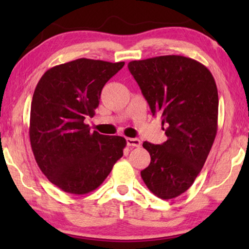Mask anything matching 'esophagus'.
I'll return each instance as SVG.
<instances>
[{"mask_svg": "<svg viewBox=\"0 0 249 249\" xmlns=\"http://www.w3.org/2000/svg\"><path fill=\"white\" fill-rule=\"evenodd\" d=\"M127 145L130 147H141L142 142L138 138H127Z\"/></svg>", "mask_w": 249, "mask_h": 249, "instance_id": "34e87169", "label": "esophagus"}]
</instances>
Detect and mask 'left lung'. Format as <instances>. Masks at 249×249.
Wrapping results in <instances>:
<instances>
[{"instance_id":"left-lung-1","label":"left lung","mask_w":249,"mask_h":249,"mask_svg":"<svg viewBox=\"0 0 249 249\" xmlns=\"http://www.w3.org/2000/svg\"><path fill=\"white\" fill-rule=\"evenodd\" d=\"M128 68L168 137L161 145L142 142L151 163L141 176L155 196L176 198L195 181L215 139V80L204 64L182 55L131 61Z\"/></svg>"}]
</instances>
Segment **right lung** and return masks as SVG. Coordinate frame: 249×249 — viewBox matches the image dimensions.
Wrapping results in <instances>:
<instances>
[{
	"label": "right lung",
	"mask_w": 249,
	"mask_h": 249,
	"mask_svg": "<svg viewBox=\"0 0 249 249\" xmlns=\"http://www.w3.org/2000/svg\"><path fill=\"white\" fill-rule=\"evenodd\" d=\"M124 66L83 57L51 68L37 84L30 145L39 169L63 192H93L124 155V137L91 132L85 124L94 117L104 85Z\"/></svg>",
	"instance_id": "1"
}]
</instances>
